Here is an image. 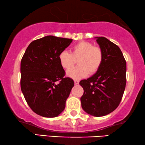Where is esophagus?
Returning a JSON list of instances; mask_svg holds the SVG:
<instances>
[{
	"mask_svg": "<svg viewBox=\"0 0 145 145\" xmlns=\"http://www.w3.org/2000/svg\"><path fill=\"white\" fill-rule=\"evenodd\" d=\"M79 80H74V84H76V85H78V84H79Z\"/></svg>",
	"mask_w": 145,
	"mask_h": 145,
	"instance_id": "34e87169",
	"label": "esophagus"
}]
</instances>
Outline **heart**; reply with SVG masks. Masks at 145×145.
Returning <instances> with one entry per match:
<instances>
[{
    "instance_id": "b5f03b06",
    "label": "heart",
    "mask_w": 145,
    "mask_h": 145,
    "mask_svg": "<svg viewBox=\"0 0 145 145\" xmlns=\"http://www.w3.org/2000/svg\"><path fill=\"white\" fill-rule=\"evenodd\" d=\"M61 66L65 69L72 67L78 60V66L67 71V76L73 79H82L88 74H94L101 67L103 52L100 47L94 46L88 41H80L71 49V53L62 51L58 56Z\"/></svg>"
}]
</instances>
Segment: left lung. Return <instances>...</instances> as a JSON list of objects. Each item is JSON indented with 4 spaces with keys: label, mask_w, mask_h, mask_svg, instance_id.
Returning a JSON list of instances; mask_svg holds the SVG:
<instances>
[{
    "label": "left lung",
    "mask_w": 145,
    "mask_h": 145,
    "mask_svg": "<svg viewBox=\"0 0 145 145\" xmlns=\"http://www.w3.org/2000/svg\"><path fill=\"white\" fill-rule=\"evenodd\" d=\"M103 52L101 67L87 80L80 81L84 89L82 107L86 112L103 116L118 107L126 87V63L118 45L103 37H96Z\"/></svg>",
    "instance_id": "obj_1"
}]
</instances>
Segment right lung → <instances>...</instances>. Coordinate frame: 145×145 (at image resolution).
<instances>
[{"label": "right lung", "mask_w": 145, "mask_h": 145, "mask_svg": "<svg viewBox=\"0 0 145 145\" xmlns=\"http://www.w3.org/2000/svg\"><path fill=\"white\" fill-rule=\"evenodd\" d=\"M71 42V39L44 37L29 44L22 57L21 91L29 107L40 116L54 118L65 109L74 82L64 78L58 56Z\"/></svg>", "instance_id": "add662e5"}]
</instances>
